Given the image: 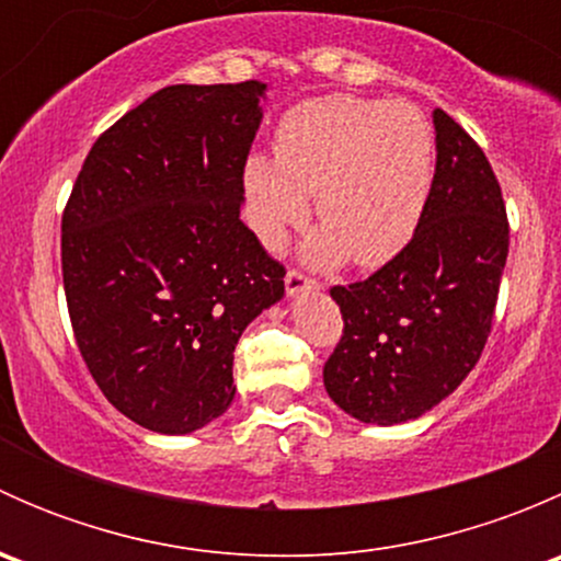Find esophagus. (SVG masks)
Returning a JSON list of instances; mask_svg holds the SVG:
<instances>
[{"instance_id":"1","label":"esophagus","mask_w":561,"mask_h":561,"mask_svg":"<svg viewBox=\"0 0 561 561\" xmlns=\"http://www.w3.org/2000/svg\"><path fill=\"white\" fill-rule=\"evenodd\" d=\"M285 287H287V296H301V293L307 290H320V282L312 279V276H307L304 271L290 268L285 276Z\"/></svg>"}]
</instances>
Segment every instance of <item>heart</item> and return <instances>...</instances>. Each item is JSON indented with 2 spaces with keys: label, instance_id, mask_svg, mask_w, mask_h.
I'll return each mask as SVG.
<instances>
[{
  "label": "heart",
  "instance_id": "heart-1",
  "mask_svg": "<svg viewBox=\"0 0 561 561\" xmlns=\"http://www.w3.org/2000/svg\"><path fill=\"white\" fill-rule=\"evenodd\" d=\"M434 181V133L417 107L382 100H307L282 116L274 157L244 165L249 222L265 247L309 217L322 222L307 244L317 265L353 257L380 268L412 241Z\"/></svg>",
  "mask_w": 561,
  "mask_h": 561
}]
</instances>
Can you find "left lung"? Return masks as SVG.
Masks as SVG:
<instances>
[{"mask_svg":"<svg viewBox=\"0 0 561 561\" xmlns=\"http://www.w3.org/2000/svg\"><path fill=\"white\" fill-rule=\"evenodd\" d=\"M437 168L412 241L364 282L331 287L344 328L328 396L377 426L421 417L474 369L494 322L511 228L483 149L434 111Z\"/></svg>","mask_w":561,"mask_h":561,"instance_id":"1","label":"left lung"}]
</instances>
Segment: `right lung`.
I'll return each mask as SVG.
<instances>
[{"label":"right lung","mask_w":561,"mask_h":561,"mask_svg":"<svg viewBox=\"0 0 561 561\" xmlns=\"http://www.w3.org/2000/svg\"><path fill=\"white\" fill-rule=\"evenodd\" d=\"M263 94L260 81L160 89L94 140L61 214L78 350L149 432L222 415L241 333L285 296V265L239 217Z\"/></svg>","instance_id":"1"}]
</instances>
